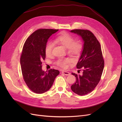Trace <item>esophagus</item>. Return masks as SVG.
<instances>
[{"instance_id":"esophagus-1","label":"esophagus","mask_w":122,"mask_h":122,"mask_svg":"<svg viewBox=\"0 0 122 122\" xmlns=\"http://www.w3.org/2000/svg\"><path fill=\"white\" fill-rule=\"evenodd\" d=\"M62 73H63L64 74H65V75H67V76H68V75H70V73L68 72H67V71H62Z\"/></svg>"}]
</instances>
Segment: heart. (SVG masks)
<instances>
[{"label": "heart", "mask_w": 122, "mask_h": 122, "mask_svg": "<svg viewBox=\"0 0 122 122\" xmlns=\"http://www.w3.org/2000/svg\"><path fill=\"white\" fill-rule=\"evenodd\" d=\"M54 41L67 48L68 53L73 56H78L82 50L83 46L81 42L79 41H74L73 36L66 31L60 32L55 39ZM53 47L54 44L52 42H49L46 44L45 53L47 57H50L52 56ZM68 62L67 58H60L55 62V64L62 68H66Z\"/></svg>", "instance_id": "1"}]
</instances>
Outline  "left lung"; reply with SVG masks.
Returning a JSON list of instances; mask_svg holds the SVG:
<instances>
[{"label":"left lung","instance_id":"obj_1","mask_svg":"<svg viewBox=\"0 0 122 122\" xmlns=\"http://www.w3.org/2000/svg\"><path fill=\"white\" fill-rule=\"evenodd\" d=\"M81 36L83 49L76 67L82 70V75L72 73L76 77V82L72 85V91L76 94L83 96L93 91L101 79L104 61L101 47L94 34L87 29H73L71 31Z\"/></svg>","mask_w":122,"mask_h":122}]
</instances>
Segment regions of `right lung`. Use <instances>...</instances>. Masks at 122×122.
Listing matches in <instances>:
<instances>
[{
    "label": "right lung",
    "mask_w": 122,
    "mask_h": 122,
    "mask_svg": "<svg viewBox=\"0 0 122 122\" xmlns=\"http://www.w3.org/2000/svg\"><path fill=\"white\" fill-rule=\"evenodd\" d=\"M58 29L41 28L36 30L26 40L21 54L20 64L23 79L28 87L36 94H42L52 86L57 70L48 71L42 69V61L45 60V47L47 40Z\"/></svg>",
    "instance_id": "right-lung-1"
}]
</instances>
